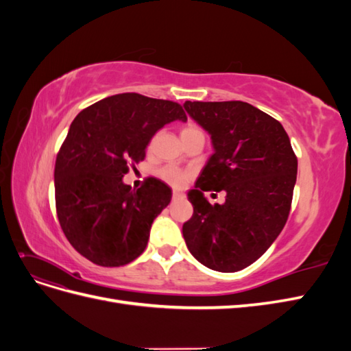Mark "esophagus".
<instances>
[{
    "instance_id": "obj_1",
    "label": "esophagus",
    "mask_w": 351,
    "mask_h": 351,
    "mask_svg": "<svg viewBox=\"0 0 351 351\" xmlns=\"http://www.w3.org/2000/svg\"><path fill=\"white\" fill-rule=\"evenodd\" d=\"M173 199H174V200L184 199V193H183V192H178V190H174V192H173Z\"/></svg>"
}]
</instances>
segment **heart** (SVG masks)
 <instances>
[{
	"mask_svg": "<svg viewBox=\"0 0 351 351\" xmlns=\"http://www.w3.org/2000/svg\"><path fill=\"white\" fill-rule=\"evenodd\" d=\"M195 133H202L199 127L195 125V124H187L186 127H183V129H182V137L189 136V134H195ZM159 176H161V178L165 180L167 183L173 184L176 187L183 186L184 182L187 180V174L183 173V171H180V169L176 168V167H164L161 171H159Z\"/></svg>",
	"mask_w": 351,
	"mask_h": 351,
	"instance_id": "heart-1",
	"label": "heart"
}]
</instances>
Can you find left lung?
<instances>
[{
	"mask_svg": "<svg viewBox=\"0 0 351 351\" xmlns=\"http://www.w3.org/2000/svg\"><path fill=\"white\" fill-rule=\"evenodd\" d=\"M210 136L214 154L187 193L193 215L183 224L190 253L209 269L237 272L269 249L290 214L297 158L280 121L241 101L184 102ZM226 192L210 206L204 192Z\"/></svg>",
	"mask_w": 351,
	"mask_h": 351,
	"instance_id": "1",
	"label": "left lung"
}]
</instances>
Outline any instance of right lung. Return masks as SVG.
I'll return each mask as SVG.
<instances>
[{
    "instance_id": "obj_1",
    "label": "right lung",
    "mask_w": 351,
    "mask_h": 351,
    "mask_svg": "<svg viewBox=\"0 0 351 351\" xmlns=\"http://www.w3.org/2000/svg\"><path fill=\"white\" fill-rule=\"evenodd\" d=\"M187 121L182 105L139 93L95 102L73 120L57 155L54 186L60 226L82 256L101 267H121L141 256L154 219L171 202L158 178L132 190L123 177L145 159L154 134Z\"/></svg>"
}]
</instances>
